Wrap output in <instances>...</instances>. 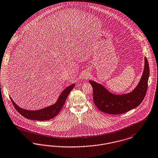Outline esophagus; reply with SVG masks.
Listing matches in <instances>:
<instances>
[{
	"label": "esophagus",
	"mask_w": 158,
	"mask_h": 158,
	"mask_svg": "<svg viewBox=\"0 0 158 158\" xmlns=\"http://www.w3.org/2000/svg\"><path fill=\"white\" fill-rule=\"evenodd\" d=\"M89 76H90V74L88 72H85V73H83L82 78L83 79H88Z\"/></svg>",
	"instance_id": "34e87169"
}]
</instances>
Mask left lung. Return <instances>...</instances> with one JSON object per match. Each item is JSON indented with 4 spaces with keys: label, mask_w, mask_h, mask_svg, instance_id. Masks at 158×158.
I'll use <instances>...</instances> for the list:
<instances>
[{
    "label": "left lung",
    "mask_w": 158,
    "mask_h": 158,
    "mask_svg": "<svg viewBox=\"0 0 158 158\" xmlns=\"http://www.w3.org/2000/svg\"><path fill=\"white\" fill-rule=\"evenodd\" d=\"M149 76V63L145 57V67L140 81L136 88L129 94L114 95L101 84L89 81L93 88L95 105L102 112L111 114H124L138 106L145 96Z\"/></svg>",
    "instance_id": "obj_1"
}]
</instances>
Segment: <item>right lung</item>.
I'll list each match as a JSON object with an SVG mask.
<instances>
[{
    "label": "right lung",
    "instance_id": "add662e5",
    "mask_svg": "<svg viewBox=\"0 0 158 158\" xmlns=\"http://www.w3.org/2000/svg\"><path fill=\"white\" fill-rule=\"evenodd\" d=\"M75 84L73 83L69 86L64 89V90L60 95L57 101L53 105L50 106L45 107L44 109L38 110H28L23 109L21 107H19L10 98V100L12 102L13 105L16 109V110L19 114H22L26 118L28 119H32L35 120H47L51 119L56 116L60 110L62 109L66 99L69 94L70 92L74 88Z\"/></svg>",
    "mask_w": 158,
    "mask_h": 158
}]
</instances>
